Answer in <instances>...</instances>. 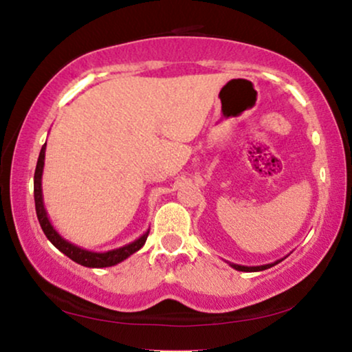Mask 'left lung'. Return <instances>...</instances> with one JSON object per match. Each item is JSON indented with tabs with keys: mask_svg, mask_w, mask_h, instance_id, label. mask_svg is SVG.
<instances>
[{
	"mask_svg": "<svg viewBox=\"0 0 352 352\" xmlns=\"http://www.w3.org/2000/svg\"><path fill=\"white\" fill-rule=\"evenodd\" d=\"M283 259H285V257H283ZM283 259H278V261L272 262V264H265V265H252V267H248V265H240V264H233V262H228V264H230V265H232L233 269H235V270H240V272H261V270L270 269V267L277 265L278 262H282Z\"/></svg>",
	"mask_w": 352,
	"mask_h": 352,
	"instance_id": "obj_1",
	"label": "left lung"
}]
</instances>
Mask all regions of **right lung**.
Masks as SVG:
<instances>
[{"instance_id": "right-lung-1", "label": "right lung", "mask_w": 352, "mask_h": 352, "mask_svg": "<svg viewBox=\"0 0 352 352\" xmlns=\"http://www.w3.org/2000/svg\"><path fill=\"white\" fill-rule=\"evenodd\" d=\"M45 151H46V143L41 146L38 161H36V168H35V175H34V196H35V209H36V217H38V222L41 225V230L46 235V238L53 243V245L58 248V250L70 257L74 262L80 264L83 267H93V269H101V267H111L119 264V262L125 261L127 257H130L133 252H137L138 250H142L144 243H146L148 233L146 230L142 236L137 238V240L129 243V245H124L120 248H116V250H109V251H102V252H96V251H88L85 248H80L74 243H70L65 240L64 236L59 235V232L56 230L51 223V220L48 217V212L45 209V203H43V190H41V177H43V167H45Z\"/></svg>"}]
</instances>
